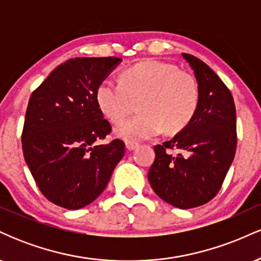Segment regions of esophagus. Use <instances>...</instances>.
I'll return each instance as SVG.
<instances>
[{
	"mask_svg": "<svg viewBox=\"0 0 261 261\" xmlns=\"http://www.w3.org/2000/svg\"><path fill=\"white\" fill-rule=\"evenodd\" d=\"M137 143H135V142H126L125 143V147H126V149L127 151H134L135 148H137Z\"/></svg>",
	"mask_w": 261,
	"mask_h": 261,
	"instance_id": "obj_1",
	"label": "esophagus"
}]
</instances>
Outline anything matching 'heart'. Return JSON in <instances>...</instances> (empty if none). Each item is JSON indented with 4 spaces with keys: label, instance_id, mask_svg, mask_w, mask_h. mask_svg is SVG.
<instances>
[{
    "label": "heart",
    "instance_id": "1",
    "mask_svg": "<svg viewBox=\"0 0 261 261\" xmlns=\"http://www.w3.org/2000/svg\"><path fill=\"white\" fill-rule=\"evenodd\" d=\"M95 101L104 116L120 122L137 104L139 114L115 127L126 141H141L181 131L193 120L200 101L197 81L188 71L169 62L146 60L119 74V85L106 80L95 91Z\"/></svg>",
    "mask_w": 261,
    "mask_h": 261
}]
</instances>
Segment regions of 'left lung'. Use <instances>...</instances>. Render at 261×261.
Here are the masks:
<instances>
[{"label":"left lung","mask_w":261,"mask_h":261,"mask_svg":"<svg viewBox=\"0 0 261 261\" xmlns=\"http://www.w3.org/2000/svg\"><path fill=\"white\" fill-rule=\"evenodd\" d=\"M181 55L199 85V107L187 127L154 146L148 181L163 201L187 210L208 202L221 189L234 158L237 125L234 100L226 85L200 59Z\"/></svg>","instance_id":"left-lung-1"}]
</instances>
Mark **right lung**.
<instances>
[{"label":"right lung","mask_w":261,"mask_h":261,"mask_svg":"<svg viewBox=\"0 0 261 261\" xmlns=\"http://www.w3.org/2000/svg\"><path fill=\"white\" fill-rule=\"evenodd\" d=\"M119 58H76L64 62L32 93L22 134L23 154L39 190L49 201L79 210L107 188L125 145L115 139L95 101L100 82Z\"/></svg>","instance_id":"add662e5"}]
</instances>
